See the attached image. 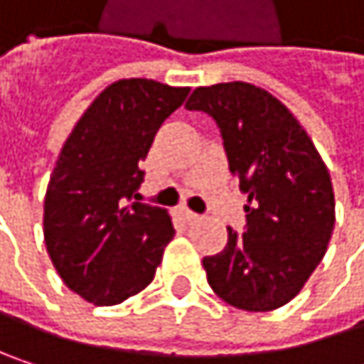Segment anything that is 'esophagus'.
Segmentation results:
<instances>
[{"label": "esophagus", "instance_id": "esophagus-1", "mask_svg": "<svg viewBox=\"0 0 364 364\" xmlns=\"http://www.w3.org/2000/svg\"><path fill=\"white\" fill-rule=\"evenodd\" d=\"M183 217H185L189 223H196V221H200V215H198V213H193V210H189V208H183Z\"/></svg>", "mask_w": 364, "mask_h": 364}]
</instances>
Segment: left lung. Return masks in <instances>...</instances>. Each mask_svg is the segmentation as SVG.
Returning <instances> with one entry per match:
<instances>
[{"label": "left lung", "instance_id": "1", "mask_svg": "<svg viewBox=\"0 0 364 364\" xmlns=\"http://www.w3.org/2000/svg\"><path fill=\"white\" fill-rule=\"evenodd\" d=\"M185 107L217 122L230 173L249 196L247 232L228 228L225 249L202 259L208 284L238 310L282 308L327 253L335 225L327 166L297 117L253 84L196 88Z\"/></svg>", "mask_w": 364, "mask_h": 364}]
</instances>
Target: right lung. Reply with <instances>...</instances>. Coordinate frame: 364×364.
I'll return each instance as SVG.
<instances>
[{
    "label": "right lung",
    "mask_w": 364,
    "mask_h": 364,
    "mask_svg": "<svg viewBox=\"0 0 364 364\" xmlns=\"http://www.w3.org/2000/svg\"><path fill=\"white\" fill-rule=\"evenodd\" d=\"M189 88L130 77L107 86L65 141L43 200V240L63 282L115 306L156 276L175 228L166 208L132 202L141 162Z\"/></svg>",
    "instance_id": "add662e5"
}]
</instances>
